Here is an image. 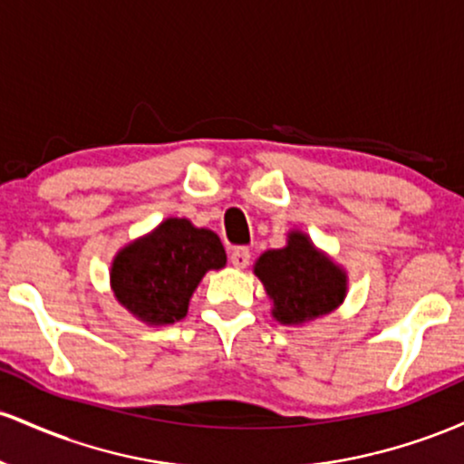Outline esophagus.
I'll return each mask as SVG.
<instances>
[{"label":"esophagus","mask_w":464,"mask_h":464,"mask_svg":"<svg viewBox=\"0 0 464 464\" xmlns=\"http://www.w3.org/2000/svg\"><path fill=\"white\" fill-rule=\"evenodd\" d=\"M228 259H231V264L236 266L237 270L246 268L250 262V250L246 246H236L231 250V255H228Z\"/></svg>","instance_id":"34e87169"}]
</instances>
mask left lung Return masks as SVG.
I'll return each instance as SVG.
<instances>
[{"instance_id": "1", "label": "left lung", "mask_w": 464, "mask_h": 464, "mask_svg": "<svg viewBox=\"0 0 464 464\" xmlns=\"http://www.w3.org/2000/svg\"><path fill=\"white\" fill-rule=\"evenodd\" d=\"M273 301V318L301 327L338 310L347 299V270L335 264L301 228L287 231L284 248L264 250L253 266Z\"/></svg>"}]
</instances>
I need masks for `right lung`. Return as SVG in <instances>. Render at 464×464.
Instances as JSON below:
<instances>
[{
    "label": "right lung",
    "instance_id": "right-lung-1",
    "mask_svg": "<svg viewBox=\"0 0 464 464\" xmlns=\"http://www.w3.org/2000/svg\"><path fill=\"white\" fill-rule=\"evenodd\" d=\"M227 266L220 237L188 218H165L117 250L111 262L113 296L137 321L161 327L188 316L189 299L209 270Z\"/></svg>",
    "mask_w": 464,
    "mask_h": 464
}]
</instances>
